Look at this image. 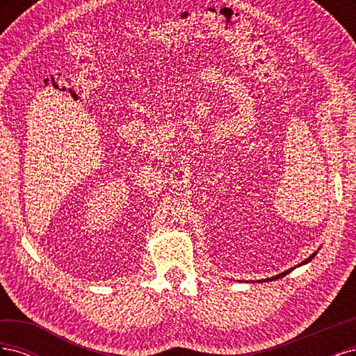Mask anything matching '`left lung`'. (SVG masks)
Wrapping results in <instances>:
<instances>
[{"label": "left lung", "mask_w": 356, "mask_h": 356, "mask_svg": "<svg viewBox=\"0 0 356 356\" xmlns=\"http://www.w3.org/2000/svg\"><path fill=\"white\" fill-rule=\"evenodd\" d=\"M318 254V251L316 252H314V254H312L309 258H306V260L305 261H301L300 264H297L296 267H300V266H305V264H307V263H310L312 260H314V258H315V255ZM296 267H291V268H288V270H285V272H282V273H279V275H276V276H272V277H266V279H261V281H258V282H272V281H277V279H281V277H284L285 275H288L289 272H293L294 270V268Z\"/></svg>", "instance_id": "obj_1"}]
</instances>
